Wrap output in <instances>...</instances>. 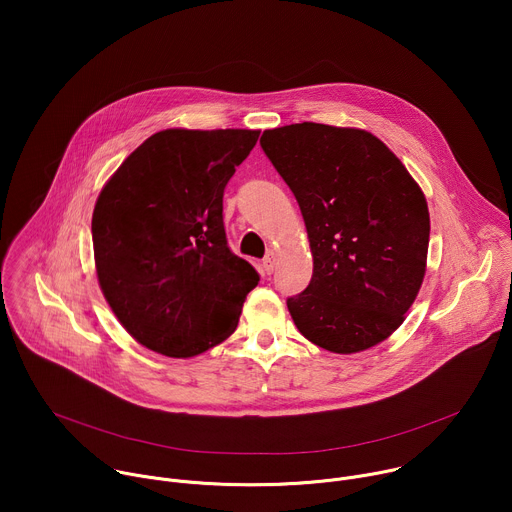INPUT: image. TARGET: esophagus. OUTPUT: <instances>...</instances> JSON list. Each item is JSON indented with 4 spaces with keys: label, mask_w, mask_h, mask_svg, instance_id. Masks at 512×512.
I'll return each mask as SVG.
<instances>
[{
    "label": "esophagus",
    "mask_w": 512,
    "mask_h": 512,
    "mask_svg": "<svg viewBox=\"0 0 512 512\" xmlns=\"http://www.w3.org/2000/svg\"><path fill=\"white\" fill-rule=\"evenodd\" d=\"M261 269H263V273H267V275L273 273V269H275V255H273V253H269V255L263 259Z\"/></svg>",
    "instance_id": "obj_1"
}]
</instances>
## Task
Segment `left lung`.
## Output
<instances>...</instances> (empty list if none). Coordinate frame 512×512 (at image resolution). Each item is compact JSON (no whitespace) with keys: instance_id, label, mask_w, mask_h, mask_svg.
<instances>
[{"instance_id":"left-lung-1","label":"left lung","mask_w":512,"mask_h":512,"mask_svg":"<svg viewBox=\"0 0 512 512\" xmlns=\"http://www.w3.org/2000/svg\"><path fill=\"white\" fill-rule=\"evenodd\" d=\"M261 148L294 192L314 257L287 298L298 330L350 354L389 338L425 275L429 212L421 188L373 133L322 123L267 129Z\"/></svg>"}]
</instances>
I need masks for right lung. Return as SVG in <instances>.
Listing matches in <instances>:
<instances>
[{
    "instance_id": "right-lung-1",
    "label": "right lung",
    "mask_w": 512,
    "mask_h": 512,
    "mask_svg": "<svg viewBox=\"0 0 512 512\" xmlns=\"http://www.w3.org/2000/svg\"><path fill=\"white\" fill-rule=\"evenodd\" d=\"M257 139L251 129H166L101 190L91 225L97 275L139 344L188 358L235 332L259 273L229 247L223 194Z\"/></svg>"
}]
</instances>
